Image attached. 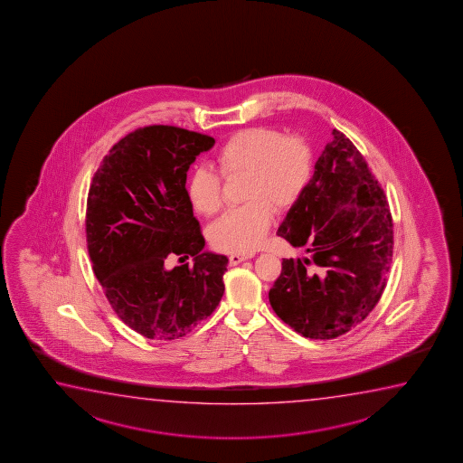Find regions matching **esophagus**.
Wrapping results in <instances>:
<instances>
[{"instance_id": "esophagus-1", "label": "esophagus", "mask_w": 463, "mask_h": 463, "mask_svg": "<svg viewBox=\"0 0 463 463\" xmlns=\"http://www.w3.org/2000/svg\"><path fill=\"white\" fill-rule=\"evenodd\" d=\"M250 258H253V253H234V255L229 257V264L231 266H237V264L242 263V261L250 260Z\"/></svg>"}]
</instances>
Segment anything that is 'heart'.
Masks as SVG:
<instances>
[{"instance_id": "b5f03b06", "label": "heart", "mask_w": 463, "mask_h": 463, "mask_svg": "<svg viewBox=\"0 0 463 463\" xmlns=\"http://www.w3.org/2000/svg\"><path fill=\"white\" fill-rule=\"evenodd\" d=\"M224 178L245 175V205L232 208L210 229L214 249L249 253L260 247L274 220V208L285 212L298 202L311 183L313 149L301 136H284L269 127L247 128L231 136L216 152ZM222 183L216 171L194 168L187 197L195 212L212 216L222 203Z\"/></svg>"}]
</instances>
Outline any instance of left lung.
<instances>
[{
	"instance_id": "obj_1",
	"label": "left lung",
	"mask_w": 463,
	"mask_h": 463,
	"mask_svg": "<svg viewBox=\"0 0 463 463\" xmlns=\"http://www.w3.org/2000/svg\"><path fill=\"white\" fill-rule=\"evenodd\" d=\"M278 235L311 258L282 260L269 290L279 317L313 340L361 324L382 298L392 260L388 200L356 146L338 129Z\"/></svg>"
}]
</instances>
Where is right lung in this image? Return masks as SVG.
Instances as JSON below:
<instances>
[{
	"label": "right lung",
	"mask_w": 463,
	"mask_h": 463,
	"mask_svg": "<svg viewBox=\"0 0 463 463\" xmlns=\"http://www.w3.org/2000/svg\"><path fill=\"white\" fill-rule=\"evenodd\" d=\"M212 136L152 125L109 150L88 194L86 242L115 314L150 340H178L220 305L228 258L202 251L205 239L185 191ZM175 252L194 266L164 268ZM181 260V258H179Z\"/></svg>",
	"instance_id": "add662e5"
}]
</instances>
